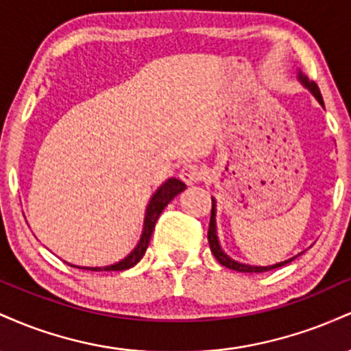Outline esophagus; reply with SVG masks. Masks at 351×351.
<instances>
[{
    "label": "esophagus",
    "instance_id": "esophagus-1",
    "mask_svg": "<svg viewBox=\"0 0 351 351\" xmlns=\"http://www.w3.org/2000/svg\"><path fill=\"white\" fill-rule=\"evenodd\" d=\"M203 176H204L203 168L196 163L183 165V168L180 170V178L183 180L186 184L198 183V181L203 180Z\"/></svg>",
    "mask_w": 351,
    "mask_h": 351
}]
</instances>
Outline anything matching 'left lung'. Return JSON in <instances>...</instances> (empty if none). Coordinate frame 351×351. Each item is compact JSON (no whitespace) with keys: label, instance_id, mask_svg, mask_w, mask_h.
<instances>
[{"label":"left lung","instance_id":"obj_1","mask_svg":"<svg viewBox=\"0 0 351 351\" xmlns=\"http://www.w3.org/2000/svg\"><path fill=\"white\" fill-rule=\"evenodd\" d=\"M300 79L302 82L307 86L310 90H312V94L315 95L318 102L324 106V99H322V94H320V88H318V86L315 82H308L307 79L304 77V75L300 74ZM215 199H213V208H211V221H209V229H208V241H209V247H211V252L213 256L216 257V261L219 263L221 265H224V267L228 269H232V271H237V272H267V271H272V269H277V267H282V265L292 263L295 257H292V259L289 261H284V263H279L276 265H271V267H254V265H245V264H239L236 263V261L229 259V257L224 254L223 251H221L219 247V243H217V236H216V219H215Z\"/></svg>","mask_w":351,"mask_h":351}]
</instances>
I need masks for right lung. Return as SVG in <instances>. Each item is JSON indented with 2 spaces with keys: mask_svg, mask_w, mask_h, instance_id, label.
I'll list each match as a JSON object with an SVG mask.
<instances>
[{
  "mask_svg": "<svg viewBox=\"0 0 351 351\" xmlns=\"http://www.w3.org/2000/svg\"><path fill=\"white\" fill-rule=\"evenodd\" d=\"M186 188V184L183 181L176 180V178H170L167 183H163L160 186L158 191L153 195V198L150 199V204L147 208V215H145V226H143V232H142V239L134 251L130 252V256L125 257L123 261L117 263L114 265H107V267H87V271H127V269L134 267V265L138 263L140 259L143 257L145 251H147L148 243H150V237L153 234V229H155V223L158 219L162 211L165 209L170 201L175 198L178 193L183 191Z\"/></svg>",
  "mask_w": 351,
  "mask_h": 351,
  "instance_id": "obj_1",
  "label": "right lung"
}]
</instances>
